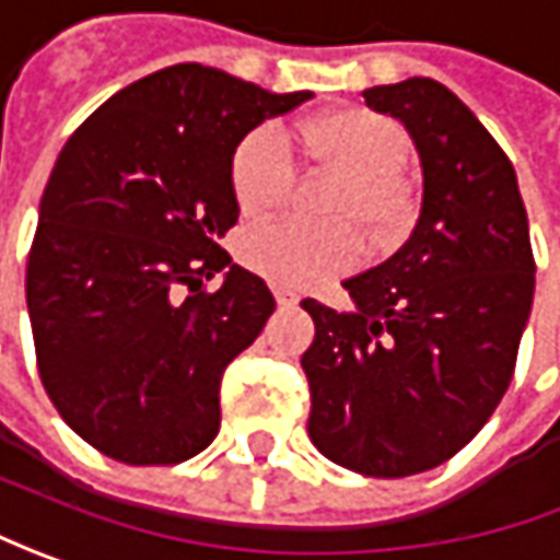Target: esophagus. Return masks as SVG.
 I'll return each instance as SVG.
<instances>
[{"mask_svg":"<svg viewBox=\"0 0 560 560\" xmlns=\"http://www.w3.org/2000/svg\"><path fill=\"white\" fill-rule=\"evenodd\" d=\"M276 303H279V306H298L300 298L294 291H288V288H276Z\"/></svg>","mask_w":560,"mask_h":560,"instance_id":"obj_1","label":"esophagus"}]
</instances>
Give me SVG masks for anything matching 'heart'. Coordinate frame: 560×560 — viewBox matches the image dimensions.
Returning a JSON list of instances; mask_svg holds the SVG:
<instances>
[{
    "instance_id": "1",
    "label": "heart",
    "mask_w": 560,
    "mask_h": 560,
    "mask_svg": "<svg viewBox=\"0 0 560 560\" xmlns=\"http://www.w3.org/2000/svg\"><path fill=\"white\" fill-rule=\"evenodd\" d=\"M298 139L318 166L340 176L322 210L331 222L266 225L244 242V262L284 288H313L357 269L365 257L359 232H365L375 250L406 238L412 207L396 173L409 158V139L396 120L369 107L313 117L298 126ZM294 176L291 151L276 126H257L235 148L232 191L247 220H262L279 210L294 188Z\"/></svg>"
}]
</instances>
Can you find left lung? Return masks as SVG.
Segmentation results:
<instances>
[{"label":"left lung","mask_w":560,"mask_h":560,"mask_svg":"<svg viewBox=\"0 0 560 560\" xmlns=\"http://www.w3.org/2000/svg\"><path fill=\"white\" fill-rule=\"evenodd\" d=\"M362 98L409 129L424 195L409 242L343 281L353 313L300 303L316 322L306 431L340 468L409 477L450 462L502 402L536 262L514 166L450 89L409 77Z\"/></svg>","instance_id":"left-lung-1"}]
</instances>
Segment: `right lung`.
<instances>
[{"label":"right lung","instance_id":"1","mask_svg":"<svg viewBox=\"0 0 560 560\" xmlns=\"http://www.w3.org/2000/svg\"><path fill=\"white\" fill-rule=\"evenodd\" d=\"M306 98L173 65L110 95L61 148L30 244V328L46 394L98 453L176 465L213 443L222 372L276 310L217 244L238 222L232 158Z\"/></svg>","mask_w":560,"mask_h":560}]
</instances>
